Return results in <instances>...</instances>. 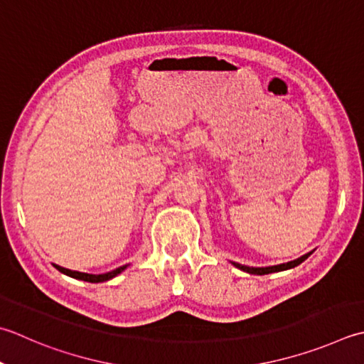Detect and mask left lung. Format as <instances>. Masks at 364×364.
Returning a JSON list of instances; mask_svg holds the SVG:
<instances>
[{"label":"left lung","mask_w":364,"mask_h":364,"mask_svg":"<svg viewBox=\"0 0 364 364\" xmlns=\"http://www.w3.org/2000/svg\"><path fill=\"white\" fill-rule=\"evenodd\" d=\"M314 252L311 251L308 254L301 255V257H298L295 260H290L287 263H279V265H273V267H247V265H241V263H237V262H232L233 267H237L238 269H241V272L245 273H249V274H269V273H277V272H286V269H290V268H295L300 265V263H303L306 259L309 257V255Z\"/></svg>","instance_id":"8db88e82"}]
</instances>
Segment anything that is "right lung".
I'll return each instance as SVG.
<instances>
[{"label": "right lung", "mask_w": 364, "mask_h": 364, "mask_svg": "<svg viewBox=\"0 0 364 364\" xmlns=\"http://www.w3.org/2000/svg\"><path fill=\"white\" fill-rule=\"evenodd\" d=\"M53 267H55L56 269H58L60 273L66 274V276H69V277H74V279H80V281H87V282L97 284V282H105V281H110V279H113V277H115V276H118L119 273H123L124 269H126L127 267H129V263H127V265L119 267V268H117V269H113V272L104 273V274H88V273L73 272V269L63 268V267H60V265H55V263H53Z\"/></svg>", "instance_id": "add662e5"}]
</instances>
